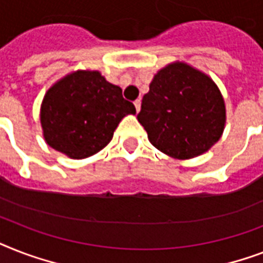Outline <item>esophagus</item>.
Masks as SVG:
<instances>
[{"mask_svg": "<svg viewBox=\"0 0 263 263\" xmlns=\"http://www.w3.org/2000/svg\"><path fill=\"white\" fill-rule=\"evenodd\" d=\"M140 99H136L135 102H134V105H135V107H136V111H139L140 110Z\"/></svg>", "mask_w": 263, "mask_h": 263, "instance_id": "1", "label": "esophagus"}]
</instances>
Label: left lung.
I'll return each mask as SVG.
<instances>
[{
	"instance_id": "8db88e82",
	"label": "left lung",
	"mask_w": 263,
	"mask_h": 263,
	"mask_svg": "<svg viewBox=\"0 0 263 263\" xmlns=\"http://www.w3.org/2000/svg\"><path fill=\"white\" fill-rule=\"evenodd\" d=\"M225 120L224 98L217 84L180 61L154 75L138 115L150 143L177 160L208 152L220 140Z\"/></svg>"
}]
</instances>
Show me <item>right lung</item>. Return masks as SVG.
I'll list each match as a JSON object with an SVG mask.
<instances>
[{"label":"right lung","mask_w":263,"mask_h":263,"mask_svg":"<svg viewBox=\"0 0 263 263\" xmlns=\"http://www.w3.org/2000/svg\"><path fill=\"white\" fill-rule=\"evenodd\" d=\"M134 103L98 71H76L51 86L41 105L43 138L51 148L73 160L101 152Z\"/></svg>","instance_id":"1"}]
</instances>
